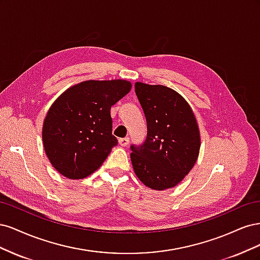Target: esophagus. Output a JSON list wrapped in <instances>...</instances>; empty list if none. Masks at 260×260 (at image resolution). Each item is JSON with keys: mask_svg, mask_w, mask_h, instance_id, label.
<instances>
[{"mask_svg": "<svg viewBox=\"0 0 260 260\" xmlns=\"http://www.w3.org/2000/svg\"><path fill=\"white\" fill-rule=\"evenodd\" d=\"M118 141H119V144L121 146H127L128 143H129V138H121V139H119Z\"/></svg>", "mask_w": 260, "mask_h": 260, "instance_id": "obj_1", "label": "esophagus"}]
</instances>
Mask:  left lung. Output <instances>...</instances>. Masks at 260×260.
<instances>
[{
	"mask_svg": "<svg viewBox=\"0 0 260 260\" xmlns=\"http://www.w3.org/2000/svg\"><path fill=\"white\" fill-rule=\"evenodd\" d=\"M135 88L145 115L147 135L142 144L130 146L133 169L154 190L174 187L198 160V122L187 102L172 89L142 82H137Z\"/></svg>",
	"mask_w": 260,
	"mask_h": 260,
	"instance_id": "1",
	"label": "left lung"
}]
</instances>
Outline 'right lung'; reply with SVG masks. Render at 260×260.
<instances>
[{"instance_id": "add662e5", "label": "right lung", "mask_w": 260, "mask_h": 260, "mask_svg": "<svg viewBox=\"0 0 260 260\" xmlns=\"http://www.w3.org/2000/svg\"><path fill=\"white\" fill-rule=\"evenodd\" d=\"M125 80H89L54 102L43 123V144L53 167L68 179L95 171L118 144L111 108L129 93Z\"/></svg>"}]
</instances>
